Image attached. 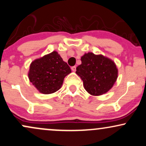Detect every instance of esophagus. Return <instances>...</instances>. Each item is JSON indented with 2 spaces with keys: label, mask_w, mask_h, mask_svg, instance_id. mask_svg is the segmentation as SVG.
I'll return each instance as SVG.
<instances>
[{
  "label": "esophagus",
  "mask_w": 146,
  "mask_h": 146,
  "mask_svg": "<svg viewBox=\"0 0 146 146\" xmlns=\"http://www.w3.org/2000/svg\"><path fill=\"white\" fill-rule=\"evenodd\" d=\"M71 70H72V71H76V66H72V67H71Z\"/></svg>",
  "instance_id": "esophagus-1"
}]
</instances>
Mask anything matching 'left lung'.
Masks as SVG:
<instances>
[{"label": "left lung", "mask_w": 146, "mask_h": 146, "mask_svg": "<svg viewBox=\"0 0 146 146\" xmlns=\"http://www.w3.org/2000/svg\"><path fill=\"white\" fill-rule=\"evenodd\" d=\"M81 61L76 73L82 80L88 93L101 95L113 87L117 78V68L112 60L102 55L88 53L82 57Z\"/></svg>", "instance_id": "1"}]
</instances>
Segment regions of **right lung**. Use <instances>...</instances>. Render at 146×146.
<instances>
[{
    "label": "right lung",
    "mask_w": 146,
    "mask_h": 146,
    "mask_svg": "<svg viewBox=\"0 0 146 146\" xmlns=\"http://www.w3.org/2000/svg\"><path fill=\"white\" fill-rule=\"evenodd\" d=\"M71 72L69 66L57 53L53 51L30 65L29 78L33 86L44 94L56 92L62 85L64 79Z\"/></svg>",
    "instance_id": "add662e5"
}]
</instances>
